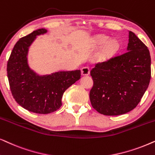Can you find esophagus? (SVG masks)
<instances>
[{
	"instance_id": "esophagus-1",
	"label": "esophagus",
	"mask_w": 155,
	"mask_h": 155,
	"mask_svg": "<svg viewBox=\"0 0 155 155\" xmlns=\"http://www.w3.org/2000/svg\"><path fill=\"white\" fill-rule=\"evenodd\" d=\"M81 74L82 75H88L90 74V69L87 67H84L81 69Z\"/></svg>"
}]
</instances>
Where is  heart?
<instances>
[{
    "instance_id": "1",
    "label": "heart",
    "mask_w": 155,
    "mask_h": 155,
    "mask_svg": "<svg viewBox=\"0 0 155 155\" xmlns=\"http://www.w3.org/2000/svg\"><path fill=\"white\" fill-rule=\"evenodd\" d=\"M95 43L97 47L104 46L100 53V58L107 59L114 55L119 49V44L116 41H110V38L105 35H98L95 38Z\"/></svg>"
}]
</instances>
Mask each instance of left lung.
I'll list each match as a JSON object with an SVG mask.
<instances>
[{
	"label": "left lung",
	"mask_w": 155,
	"mask_h": 155,
	"mask_svg": "<svg viewBox=\"0 0 155 155\" xmlns=\"http://www.w3.org/2000/svg\"><path fill=\"white\" fill-rule=\"evenodd\" d=\"M90 75L94 82L90 92L92 107L104 115L125 114L137 107L150 84V51L130 31L127 51L96 63Z\"/></svg>",
	"instance_id": "8db88e82"
}]
</instances>
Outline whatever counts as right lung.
Here are the masks:
<instances>
[{
  "mask_svg": "<svg viewBox=\"0 0 155 155\" xmlns=\"http://www.w3.org/2000/svg\"><path fill=\"white\" fill-rule=\"evenodd\" d=\"M46 32L45 29H38L21 38L14 46L7 64L13 98L21 107L38 114L51 113L59 109L64 92L81 76L79 70L39 76L30 69L27 60L28 48L36 36Z\"/></svg>",
  "mask_w": 155,
  "mask_h": 155,
  "instance_id": "1",
  "label": "right lung"
}]
</instances>
